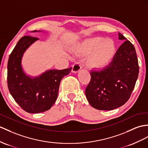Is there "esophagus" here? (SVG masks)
Masks as SVG:
<instances>
[{
	"label": "esophagus",
	"mask_w": 148,
	"mask_h": 148,
	"mask_svg": "<svg viewBox=\"0 0 148 148\" xmlns=\"http://www.w3.org/2000/svg\"><path fill=\"white\" fill-rule=\"evenodd\" d=\"M81 69H82V66L79 64L76 63V64H74L73 66H72L71 71L73 72V73H77V72H78Z\"/></svg>",
	"instance_id": "obj_1"
}]
</instances>
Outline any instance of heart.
<instances>
[{"label": "heart", "instance_id": "heart-1", "mask_svg": "<svg viewBox=\"0 0 148 148\" xmlns=\"http://www.w3.org/2000/svg\"><path fill=\"white\" fill-rule=\"evenodd\" d=\"M76 51L83 55H88L86 64L93 69H100L106 66L116 53L117 47L111 38L96 37L87 39L79 44Z\"/></svg>", "mask_w": 148, "mask_h": 148}]
</instances>
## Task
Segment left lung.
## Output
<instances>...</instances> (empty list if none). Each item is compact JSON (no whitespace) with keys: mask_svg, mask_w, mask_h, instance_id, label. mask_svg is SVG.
<instances>
[{"mask_svg":"<svg viewBox=\"0 0 148 148\" xmlns=\"http://www.w3.org/2000/svg\"><path fill=\"white\" fill-rule=\"evenodd\" d=\"M119 39L126 40L118 48L111 63L102 70H92L91 80L85 89L89 103L95 109L110 110L127 101L139 74L134 46L119 32Z\"/></svg>","mask_w":148,"mask_h":148,"instance_id":"obj_1","label":"left lung"}]
</instances>
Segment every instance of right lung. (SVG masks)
<instances>
[{"mask_svg":"<svg viewBox=\"0 0 148 148\" xmlns=\"http://www.w3.org/2000/svg\"><path fill=\"white\" fill-rule=\"evenodd\" d=\"M38 39L29 36L21 38L10 53L8 63V85L10 94L24 110L31 114L45 112L53 106L61 80L71 71V68L50 70L35 77L25 73L21 64L24 53Z\"/></svg>","mask_w":148,"mask_h":148,"instance_id":"add662e5","label":"right lung"}]
</instances>
